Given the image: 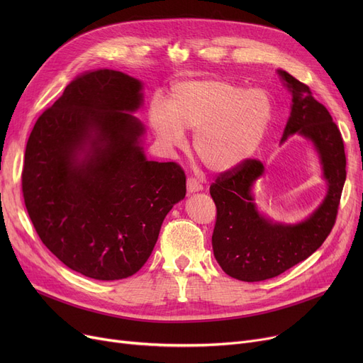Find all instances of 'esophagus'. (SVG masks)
<instances>
[{"label":"esophagus","instance_id":"34e87169","mask_svg":"<svg viewBox=\"0 0 363 363\" xmlns=\"http://www.w3.org/2000/svg\"><path fill=\"white\" fill-rule=\"evenodd\" d=\"M203 186H201V184L196 179V178H188L186 179V191L188 193H197V191H200Z\"/></svg>","mask_w":363,"mask_h":363}]
</instances>
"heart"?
I'll return each mask as SVG.
<instances>
[{
	"label": "heart",
	"instance_id": "b5f03b06",
	"mask_svg": "<svg viewBox=\"0 0 363 363\" xmlns=\"http://www.w3.org/2000/svg\"><path fill=\"white\" fill-rule=\"evenodd\" d=\"M269 94L222 79L188 81L169 92L167 106L152 101L148 122L166 147H182L185 130L196 132L194 151L212 172H230L250 159L271 126Z\"/></svg>",
	"mask_w": 363,
	"mask_h": 363
}]
</instances>
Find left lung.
I'll return each instance as SVG.
<instances>
[{"instance_id": "1", "label": "left lung", "mask_w": 363, "mask_h": 363, "mask_svg": "<svg viewBox=\"0 0 363 363\" xmlns=\"http://www.w3.org/2000/svg\"><path fill=\"white\" fill-rule=\"evenodd\" d=\"M277 73L293 97L282 141L297 132L315 144L328 181V194L309 219L278 225L259 215L252 196L255 181L263 174L260 160L247 159L218 175L211 185L216 204L213 253L225 274L245 282L278 277L319 249L335 223L346 181L345 143L330 111L315 100L306 84L282 69Z\"/></svg>"}]
</instances>
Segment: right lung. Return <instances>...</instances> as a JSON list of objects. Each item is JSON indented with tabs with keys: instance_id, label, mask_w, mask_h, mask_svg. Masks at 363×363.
Returning a JSON list of instances; mask_svg holds the SVG:
<instances>
[{
	"instance_id": "1",
	"label": "right lung",
	"mask_w": 363,
	"mask_h": 363,
	"mask_svg": "<svg viewBox=\"0 0 363 363\" xmlns=\"http://www.w3.org/2000/svg\"><path fill=\"white\" fill-rule=\"evenodd\" d=\"M141 82L101 69L72 81L38 118L22 191L36 234L67 268L114 281L137 274L186 193L175 162L145 159Z\"/></svg>"
}]
</instances>
